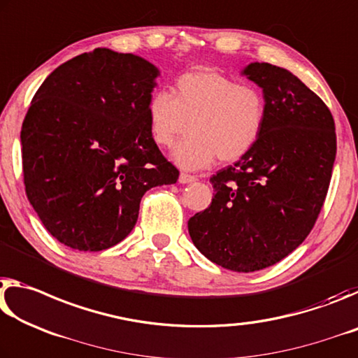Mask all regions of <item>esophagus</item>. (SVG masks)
Wrapping results in <instances>:
<instances>
[{
    "instance_id": "obj_1",
    "label": "esophagus",
    "mask_w": 358,
    "mask_h": 358,
    "mask_svg": "<svg viewBox=\"0 0 358 358\" xmlns=\"http://www.w3.org/2000/svg\"><path fill=\"white\" fill-rule=\"evenodd\" d=\"M195 180H196V178H195V176H192V174L180 173V176H179V182L180 184H190V182H195Z\"/></svg>"
}]
</instances>
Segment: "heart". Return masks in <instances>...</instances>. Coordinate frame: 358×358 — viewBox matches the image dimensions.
<instances>
[{"mask_svg": "<svg viewBox=\"0 0 358 358\" xmlns=\"http://www.w3.org/2000/svg\"><path fill=\"white\" fill-rule=\"evenodd\" d=\"M148 124L162 148H171L190 130L173 158L182 168L201 169L217 157L224 163L241 160L255 148L265 130L266 101L255 87L196 69L179 76L173 95L158 90L150 96Z\"/></svg>", "mask_w": 358, "mask_h": 358, "instance_id": "heart-1", "label": "heart"}]
</instances>
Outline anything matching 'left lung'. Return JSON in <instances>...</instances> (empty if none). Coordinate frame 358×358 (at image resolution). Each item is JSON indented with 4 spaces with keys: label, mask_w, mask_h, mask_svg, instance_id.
Listing matches in <instances>:
<instances>
[{
    "label": "left lung",
    "mask_w": 358,
    "mask_h": 358,
    "mask_svg": "<svg viewBox=\"0 0 358 358\" xmlns=\"http://www.w3.org/2000/svg\"><path fill=\"white\" fill-rule=\"evenodd\" d=\"M244 76L263 90L266 124L259 143L210 178L213 203L189 220L193 244L222 268L252 273L276 265L317 220L336 157L335 120L296 76L250 63Z\"/></svg>",
    "instance_id": "obj_1"
}]
</instances>
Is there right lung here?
<instances>
[{"label":"right lung","instance_id":"1","mask_svg":"<svg viewBox=\"0 0 358 358\" xmlns=\"http://www.w3.org/2000/svg\"><path fill=\"white\" fill-rule=\"evenodd\" d=\"M160 74L133 54L95 49L47 76L22 124L23 184L45 230L84 252L120 243L139 203L179 171L152 139L148 103Z\"/></svg>","mask_w":358,"mask_h":358}]
</instances>
